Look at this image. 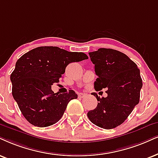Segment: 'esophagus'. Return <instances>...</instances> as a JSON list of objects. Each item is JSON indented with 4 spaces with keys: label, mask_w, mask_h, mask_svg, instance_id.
<instances>
[{
    "label": "esophagus",
    "mask_w": 158,
    "mask_h": 158,
    "mask_svg": "<svg viewBox=\"0 0 158 158\" xmlns=\"http://www.w3.org/2000/svg\"><path fill=\"white\" fill-rule=\"evenodd\" d=\"M78 96H79V98H85L86 96V94H85V93H79V94H78Z\"/></svg>",
    "instance_id": "obj_1"
}]
</instances>
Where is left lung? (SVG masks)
Masks as SVG:
<instances>
[{"label": "left lung", "mask_w": 158, "mask_h": 158, "mask_svg": "<svg viewBox=\"0 0 158 158\" xmlns=\"http://www.w3.org/2000/svg\"><path fill=\"white\" fill-rule=\"evenodd\" d=\"M89 55L98 76L95 89L106 87L108 95L101 98L97 93H92L98 102L87 117L100 127L114 128L125 122L139 102L142 87L140 70L126 55L115 49L100 48Z\"/></svg>", "instance_id": "8db88e82"}]
</instances>
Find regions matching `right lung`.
Masks as SVG:
<instances>
[{"mask_svg":"<svg viewBox=\"0 0 158 158\" xmlns=\"http://www.w3.org/2000/svg\"><path fill=\"white\" fill-rule=\"evenodd\" d=\"M88 58L83 52H68L57 47H39L17 61L10 79L12 95L25 118L44 127L57 123L71 100L77 98L72 89L55 93L52 85L58 83L69 63Z\"/></svg>","mask_w":158,"mask_h":158,"instance_id":"add662e5","label":"right lung"}]
</instances>
